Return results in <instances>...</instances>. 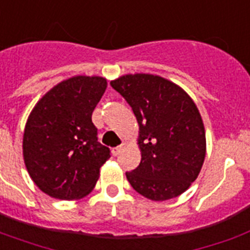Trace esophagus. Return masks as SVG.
<instances>
[{
  "label": "esophagus",
  "instance_id": "esophagus-1",
  "mask_svg": "<svg viewBox=\"0 0 250 250\" xmlns=\"http://www.w3.org/2000/svg\"><path fill=\"white\" fill-rule=\"evenodd\" d=\"M125 148V143H122L121 145H118V146H115V148L111 149V153H113L114 156H119V154L122 153V150H123Z\"/></svg>",
  "mask_w": 250,
  "mask_h": 250
}]
</instances>
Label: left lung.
<instances>
[{"label": "left lung", "mask_w": 250, "mask_h": 250, "mask_svg": "<svg viewBox=\"0 0 250 250\" xmlns=\"http://www.w3.org/2000/svg\"><path fill=\"white\" fill-rule=\"evenodd\" d=\"M110 85L125 98L137 119L140 165L125 172L137 193L165 201L186 192L205 160V128L197 106L161 76L125 75Z\"/></svg>", "instance_id": "obj_1"}]
</instances>
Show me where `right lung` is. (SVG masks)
Segmentation results:
<instances>
[{
    "instance_id": "add662e5",
    "label": "right lung",
    "mask_w": 250,
    "mask_h": 250,
    "mask_svg": "<svg viewBox=\"0 0 250 250\" xmlns=\"http://www.w3.org/2000/svg\"><path fill=\"white\" fill-rule=\"evenodd\" d=\"M106 85L100 76H74L33 107L23 136V157L29 176L44 193L76 200L96 186L110 149L98 143L92 113Z\"/></svg>"
}]
</instances>
